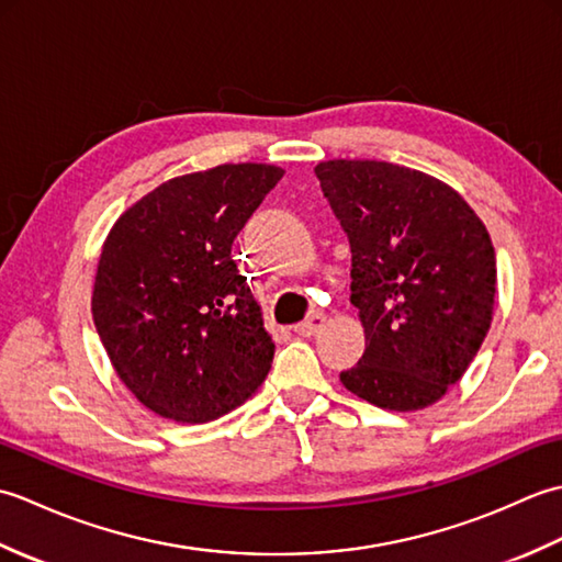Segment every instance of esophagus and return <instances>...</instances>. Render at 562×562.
<instances>
[{"instance_id": "esophagus-1", "label": "esophagus", "mask_w": 562, "mask_h": 562, "mask_svg": "<svg viewBox=\"0 0 562 562\" xmlns=\"http://www.w3.org/2000/svg\"><path fill=\"white\" fill-rule=\"evenodd\" d=\"M324 324H326V316L321 314V312H314V314H308L302 324H296L294 326V333L296 336H304V338H312V336H316V333L324 328Z\"/></svg>"}]
</instances>
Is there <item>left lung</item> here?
<instances>
[{
	"label": "left lung",
	"mask_w": 562,
	"mask_h": 562,
	"mask_svg": "<svg viewBox=\"0 0 562 562\" xmlns=\"http://www.w3.org/2000/svg\"><path fill=\"white\" fill-rule=\"evenodd\" d=\"M352 250V296L367 348L342 386L386 411L445 396L479 355L493 321L495 248L447 183L389 161L316 166Z\"/></svg>",
	"instance_id": "8db88e82"
}]
</instances>
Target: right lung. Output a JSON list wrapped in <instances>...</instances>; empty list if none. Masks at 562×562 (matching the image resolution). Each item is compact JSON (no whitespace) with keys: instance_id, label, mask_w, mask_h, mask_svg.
<instances>
[{"instance_id":"obj_1","label":"right lung","mask_w":562,"mask_h":562,"mask_svg":"<svg viewBox=\"0 0 562 562\" xmlns=\"http://www.w3.org/2000/svg\"><path fill=\"white\" fill-rule=\"evenodd\" d=\"M282 173L222 164L171 178L105 238L93 324L123 384L166 420H217L270 372L274 342L232 244Z\"/></svg>"}]
</instances>
